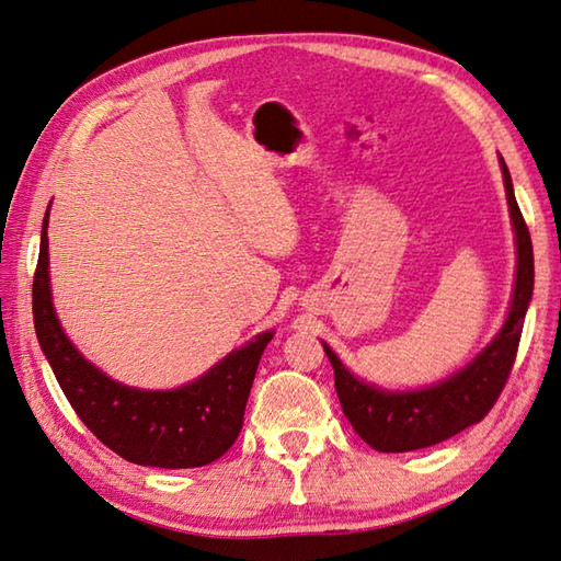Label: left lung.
<instances>
[{"label": "left lung", "mask_w": 561, "mask_h": 561, "mask_svg": "<svg viewBox=\"0 0 561 561\" xmlns=\"http://www.w3.org/2000/svg\"><path fill=\"white\" fill-rule=\"evenodd\" d=\"M516 244V273L504 324L489 344L467 360L460 370L419 390H382L360 375L351 373L334 351L322 341L334 368V385L341 409L353 431L380 453H409L431 448L474 426L494 407L516 360L520 331L533 300L535 264L533 242L513 193V181L504 157H499Z\"/></svg>", "instance_id": "1"}]
</instances>
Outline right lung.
Masks as SVG:
<instances>
[{
    "label": "right lung",
    "mask_w": 561,
    "mask_h": 561,
    "mask_svg": "<svg viewBox=\"0 0 561 561\" xmlns=\"http://www.w3.org/2000/svg\"><path fill=\"white\" fill-rule=\"evenodd\" d=\"M48 215L50 205L43 217L33 278V324L43 356L77 416L128 462L164 470L215 462L232 448L242 431L261 353L276 331H261L196 380L171 390H142L113 380L79 353L57 319L50 288Z\"/></svg>",
    "instance_id": "add662e5"
}]
</instances>
